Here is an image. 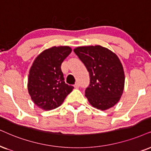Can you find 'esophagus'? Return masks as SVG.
<instances>
[{"label": "esophagus", "mask_w": 151, "mask_h": 151, "mask_svg": "<svg viewBox=\"0 0 151 151\" xmlns=\"http://www.w3.org/2000/svg\"><path fill=\"white\" fill-rule=\"evenodd\" d=\"M74 87L75 88H79V83H76L74 85Z\"/></svg>", "instance_id": "34e87169"}]
</instances>
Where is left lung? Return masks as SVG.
<instances>
[{"label": "left lung", "instance_id": "left-lung-1", "mask_svg": "<svg viewBox=\"0 0 151 151\" xmlns=\"http://www.w3.org/2000/svg\"><path fill=\"white\" fill-rule=\"evenodd\" d=\"M74 52L89 73L85 96L93 107L106 110L119 101L124 89L125 74L115 53L100 45L79 47Z\"/></svg>", "mask_w": 151, "mask_h": 151}]
</instances>
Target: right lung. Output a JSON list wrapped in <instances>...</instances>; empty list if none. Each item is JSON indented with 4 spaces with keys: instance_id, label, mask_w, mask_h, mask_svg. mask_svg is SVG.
Here are the masks:
<instances>
[{
    "instance_id": "right-lung-1",
    "label": "right lung",
    "mask_w": 151,
    "mask_h": 151,
    "mask_svg": "<svg viewBox=\"0 0 151 151\" xmlns=\"http://www.w3.org/2000/svg\"><path fill=\"white\" fill-rule=\"evenodd\" d=\"M72 52L70 47H53L34 60L28 76V89L38 107L49 111L61 105L74 87L64 81L61 64Z\"/></svg>"
}]
</instances>
